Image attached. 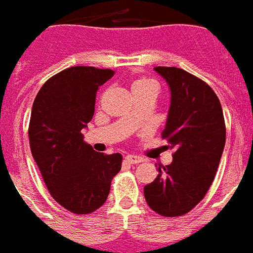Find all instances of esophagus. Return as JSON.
<instances>
[{"label": "esophagus", "instance_id": "34e87169", "mask_svg": "<svg viewBox=\"0 0 253 253\" xmlns=\"http://www.w3.org/2000/svg\"><path fill=\"white\" fill-rule=\"evenodd\" d=\"M126 159V162H129V164H140L144 161V158H141V157H137V155H126L125 157Z\"/></svg>", "mask_w": 253, "mask_h": 253}]
</instances>
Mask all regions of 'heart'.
Here are the masks:
<instances>
[{
    "label": "heart",
    "mask_w": 253,
    "mask_h": 253,
    "mask_svg": "<svg viewBox=\"0 0 253 253\" xmlns=\"http://www.w3.org/2000/svg\"><path fill=\"white\" fill-rule=\"evenodd\" d=\"M147 85H155L152 83L150 79H137L132 83V91H135L137 88H143V87H147Z\"/></svg>",
    "instance_id": "obj_1"
}]
</instances>
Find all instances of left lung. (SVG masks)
Listing matches in <instances>:
<instances>
[{"mask_svg":"<svg viewBox=\"0 0 253 253\" xmlns=\"http://www.w3.org/2000/svg\"><path fill=\"white\" fill-rule=\"evenodd\" d=\"M166 80L170 107L162 136L173 161L144 187L147 204L162 216L189 212L206 196L219 166L226 128L221 102L209 84L174 66H157Z\"/></svg>","mask_w":253,"mask_h":253,"instance_id":"obj_1","label":"left lung"}]
</instances>
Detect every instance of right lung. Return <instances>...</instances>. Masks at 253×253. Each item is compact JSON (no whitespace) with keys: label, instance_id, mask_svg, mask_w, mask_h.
Wrapping results in <instances>:
<instances>
[{"label":"right lung","instance_id":"1","mask_svg":"<svg viewBox=\"0 0 253 253\" xmlns=\"http://www.w3.org/2000/svg\"><path fill=\"white\" fill-rule=\"evenodd\" d=\"M112 69L72 66L39 89L30 118V147L51 198L75 214H89L106 202L121 170V154L105 155L84 141L96 91Z\"/></svg>","mask_w":253,"mask_h":253}]
</instances>
